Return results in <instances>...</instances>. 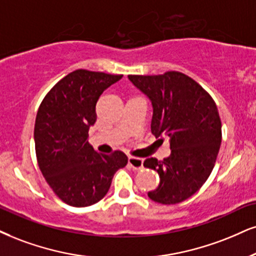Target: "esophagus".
<instances>
[{"label":"esophagus","instance_id":"34e87169","mask_svg":"<svg viewBox=\"0 0 256 256\" xmlns=\"http://www.w3.org/2000/svg\"><path fill=\"white\" fill-rule=\"evenodd\" d=\"M128 165L132 167L133 170H141L144 167V160L140 159V158H134L129 156L128 158Z\"/></svg>","mask_w":256,"mask_h":256}]
</instances>
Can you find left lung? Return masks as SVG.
<instances>
[{
    "label": "left lung",
    "mask_w": 256,
    "mask_h": 256,
    "mask_svg": "<svg viewBox=\"0 0 256 256\" xmlns=\"http://www.w3.org/2000/svg\"><path fill=\"white\" fill-rule=\"evenodd\" d=\"M128 78L152 103V134L168 138L171 148L164 162L144 160V166L160 176L159 186L148 197L165 205L180 203L200 190L215 166L222 140L216 104L197 82L182 72Z\"/></svg>",
    "instance_id": "8db88e82"
}]
</instances>
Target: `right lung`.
<instances>
[{
  "label": "right lung",
  "instance_id": "1",
  "mask_svg": "<svg viewBox=\"0 0 256 256\" xmlns=\"http://www.w3.org/2000/svg\"><path fill=\"white\" fill-rule=\"evenodd\" d=\"M122 77L76 70L50 90L38 110L34 127L38 165L53 192L71 206L100 202L116 171L128 162L124 153L100 154L88 141L97 118V100Z\"/></svg>",
  "mask_w": 256,
  "mask_h": 256
}]
</instances>
